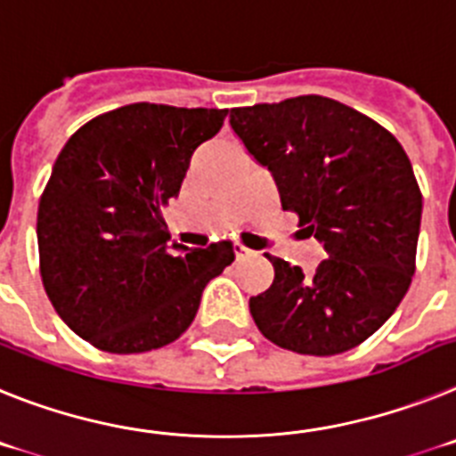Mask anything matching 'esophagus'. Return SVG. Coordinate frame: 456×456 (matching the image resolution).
<instances>
[{
	"instance_id": "34e87169",
	"label": "esophagus",
	"mask_w": 456,
	"mask_h": 456,
	"mask_svg": "<svg viewBox=\"0 0 456 456\" xmlns=\"http://www.w3.org/2000/svg\"><path fill=\"white\" fill-rule=\"evenodd\" d=\"M233 255H236V259H243V256H250L252 252L248 248H243L240 243H233Z\"/></svg>"
}]
</instances>
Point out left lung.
<instances>
[{
  "mask_svg": "<svg viewBox=\"0 0 456 456\" xmlns=\"http://www.w3.org/2000/svg\"><path fill=\"white\" fill-rule=\"evenodd\" d=\"M229 124L328 256L305 275L266 255L275 277L250 298L256 328L305 355L358 346L393 316L415 273L422 195L409 156L383 126L323 96L233 108Z\"/></svg>",
  "mask_w": 456,
  "mask_h": 456,
  "instance_id": "8db88e82",
  "label": "left lung"
}]
</instances>
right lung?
Here are the masks:
<instances>
[{"instance_id": "obj_1", "label": "right lung", "mask_w": 456, "mask_h": 456, "mask_svg": "<svg viewBox=\"0 0 456 456\" xmlns=\"http://www.w3.org/2000/svg\"><path fill=\"white\" fill-rule=\"evenodd\" d=\"M227 110L133 102L66 142L38 204L45 294L63 323L108 354H144L181 338L206 284L233 261L229 240L174 243L160 208Z\"/></svg>"}]
</instances>
